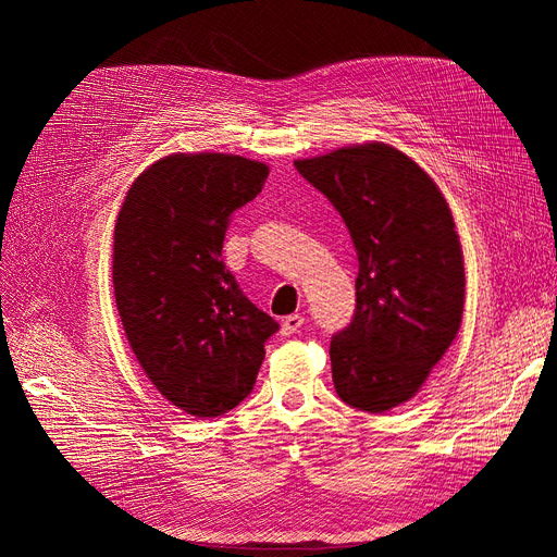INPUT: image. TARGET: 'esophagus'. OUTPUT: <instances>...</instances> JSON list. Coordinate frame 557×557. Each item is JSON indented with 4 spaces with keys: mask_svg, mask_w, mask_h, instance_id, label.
Segmentation results:
<instances>
[{
    "mask_svg": "<svg viewBox=\"0 0 557 557\" xmlns=\"http://www.w3.org/2000/svg\"><path fill=\"white\" fill-rule=\"evenodd\" d=\"M305 325V315H299V313H290V315H285L283 318V323H281V332L285 334V336H290V334H295V332H299V327Z\"/></svg>",
    "mask_w": 557,
    "mask_h": 557,
    "instance_id": "1",
    "label": "esophagus"
}]
</instances>
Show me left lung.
<instances>
[{
    "instance_id": "left-lung-1",
    "label": "left lung",
    "mask_w": 557,
    "mask_h": 557,
    "mask_svg": "<svg viewBox=\"0 0 557 557\" xmlns=\"http://www.w3.org/2000/svg\"><path fill=\"white\" fill-rule=\"evenodd\" d=\"M342 213L358 250L356 315L332 336L334 391L383 413L409 401L462 323L465 260L436 183L401 150L372 141L295 160Z\"/></svg>"
}]
</instances>
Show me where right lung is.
<instances>
[{"label":"right lung","instance_id":"1","mask_svg":"<svg viewBox=\"0 0 557 557\" xmlns=\"http://www.w3.org/2000/svg\"><path fill=\"white\" fill-rule=\"evenodd\" d=\"M264 162L174 153L125 195L113 230V295L127 342L160 395L215 418L244 401L278 323L221 260L230 215L262 193Z\"/></svg>","mask_w":557,"mask_h":557}]
</instances>
